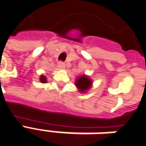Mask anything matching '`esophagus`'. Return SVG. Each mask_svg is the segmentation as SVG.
<instances>
[{"label": "esophagus", "mask_w": 146, "mask_h": 146, "mask_svg": "<svg viewBox=\"0 0 146 146\" xmlns=\"http://www.w3.org/2000/svg\"><path fill=\"white\" fill-rule=\"evenodd\" d=\"M58 67L60 68H64L65 67V64L64 62H59L58 63Z\"/></svg>", "instance_id": "1"}]
</instances>
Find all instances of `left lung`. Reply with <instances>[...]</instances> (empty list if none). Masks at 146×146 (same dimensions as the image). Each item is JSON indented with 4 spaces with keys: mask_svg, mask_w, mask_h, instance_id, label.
Listing matches in <instances>:
<instances>
[{
    "mask_svg": "<svg viewBox=\"0 0 146 146\" xmlns=\"http://www.w3.org/2000/svg\"><path fill=\"white\" fill-rule=\"evenodd\" d=\"M91 84V80L86 75H82L81 77H79L75 82V86L78 88V90L81 92L87 90L88 89L90 88Z\"/></svg>",
    "mask_w": 146,
    "mask_h": 146,
    "instance_id": "8db88e82",
    "label": "left lung"
}]
</instances>
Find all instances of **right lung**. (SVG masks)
<instances>
[{
    "mask_svg": "<svg viewBox=\"0 0 146 146\" xmlns=\"http://www.w3.org/2000/svg\"><path fill=\"white\" fill-rule=\"evenodd\" d=\"M40 80H41V82H42V83H45V82H46V78H45V76H41V78H40Z\"/></svg>",
    "mask_w": 146,
    "mask_h": 146,
    "instance_id": "obj_1",
    "label": "right lung"
}]
</instances>
